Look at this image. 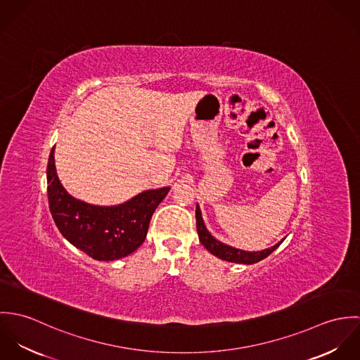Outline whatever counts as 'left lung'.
I'll return each instance as SVG.
<instances>
[{
    "label": "left lung",
    "instance_id": "8db88e82",
    "mask_svg": "<svg viewBox=\"0 0 360 360\" xmlns=\"http://www.w3.org/2000/svg\"><path fill=\"white\" fill-rule=\"evenodd\" d=\"M195 217H197V231H198V237H200L201 244L205 247L206 250L212 255H214V257H217L219 259H223V260H227V262L243 263V264L257 263V262H260L262 259L269 257L284 241V238H283L276 245H273L270 248H266V250H262V251H252V252L244 251V250L234 248L231 245H227V244L216 240L209 233V230L206 229L205 221L202 219V213H201V209H200L198 204H197V207H195Z\"/></svg>",
    "mask_w": 360,
    "mask_h": 360
}]
</instances>
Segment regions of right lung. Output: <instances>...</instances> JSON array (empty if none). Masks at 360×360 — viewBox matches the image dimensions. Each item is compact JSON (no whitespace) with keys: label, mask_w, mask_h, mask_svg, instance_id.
I'll return each instance as SVG.
<instances>
[{"label":"right lung","mask_w":360,"mask_h":360,"mask_svg":"<svg viewBox=\"0 0 360 360\" xmlns=\"http://www.w3.org/2000/svg\"><path fill=\"white\" fill-rule=\"evenodd\" d=\"M53 151L47 166V194L60 234L96 260L109 262L133 254L144 243L153 213L170 187L143 191L119 205L87 204L72 197L60 184Z\"/></svg>","instance_id":"add662e5"}]
</instances>
